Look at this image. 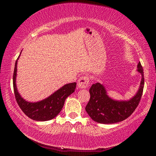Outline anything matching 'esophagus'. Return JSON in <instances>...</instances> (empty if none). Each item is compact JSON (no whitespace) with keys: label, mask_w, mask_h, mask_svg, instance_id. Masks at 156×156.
<instances>
[{"label":"esophagus","mask_w":156,"mask_h":156,"mask_svg":"<svg viewBox=\"0 0 156 156\" xmlns=\"http://www.w3.org/2000/svg\"><path fill=\"white\" fill-rule=\"evenodd\" d=\"M89 78L87 76H82L78 79V87L79 88H86L89 86Z\"/></svg>","instance_id":"1"}]
</instances>
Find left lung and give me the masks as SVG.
Here are the masks:
<instances>
[{"instance_id": "8db88e82", "label": "left lung", "mask_w": 156, "mask_h": 156, "mask_svg": "<svg viewBox=\"0 0 156 156\" xmlns=\"http://www.w3.org/2000/svg\"><path fill=\"white\" fill-rule=\"evenodd\" d=\"M137 72L142 75L139 90L129 100H113L100 83L91 86L89 90L90 97L85 110L94 122L100 124L117 123L125 120L134 112L140 101L144 87V69L140 62L137 65Z\"/></svg>"}]
</instances>
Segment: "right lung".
Returning a JSON list of instances; mask_svg holds the SVG:
<instances>
[{
  "mask_svg": "<svg viewBox=\"0 0 156 156\" xmlns=\"http://www.w3.org/2000/svg\"><path fill=\"white\" fill-rule=\"evenodd\" d=\"M18 59L19 58L16 59L15 63L12 82H13V90L16 100L19 106L28 117L34 121L45 122V121L54 119L62 110L66 99L75 91L76 83H69V84H65L59 90H57L56 92L51 94L50 97L41 101L36 102V103L26 101L19 94L16 84Z\"/></svg>",
  "mask_w": 156,
  "mask_h": 156,
  "instance_id": "obj_1",
  "label": "right lung"
}]
</instances>
